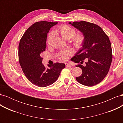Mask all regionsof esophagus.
Listing matches in <instances>:
<instances>
[{
    "label": "esophagus",
    "instance_id": "1",
    "mask_svg": "<svg viewBox=\"0 0 123 123\" xmlns=\"http://www.w3.org/2000/svg\"><path fill=\"white\" fill-rule=\"evenodd\" d=\"M65 65H66V67H72V65L68 64V63H66Z\"/></svg>",
    "mask_w": 123,
    "mask_h": 123
}]
</instances>
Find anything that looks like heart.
Segmentation results:
<instances>
[{
  "label": "heart",
  "mask_w": 123,
  "mask_h": 123,
  "mask_svg": "<svg viewBox=\"0 0 123 123\" xmlns=\"http://www.w3.org/2000/svg\"><path fill=\"white\" fill-rule=\"evenodd\" d=\"M54 32L60 34L65 39H70V42L76 49H80L83 47L85 41V35L82 33L76 34L75 29L66 25L58 26L54 30ZM54 37V33L50 32L47 37V43L50 45ZM72 54V51L67 49L61 51L58 54V58L62 61H67L69 56Z\"/></svg>",
  "instance_id": "1"
}]
</instances>
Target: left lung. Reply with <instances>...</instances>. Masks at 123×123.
Segmentation results:
<instances>
[{
	"label": "left lung",
	"mask_w": 123,
	"mask_h": 123,
	"mask_svg": "<svg viewBox=\"0 0 123 123\" xmlns=\"http://www.w3.org/2000/svg\"><path fill=\"white\" fill-rule=\"evenodd\" d=\"M85 35L84 45L71 61L79 64L82 74L76 77L79 83L93 86L104 79L109 70L112 59V48L108 36L98 25L85 21L69 23Z\"/></svg>",
	"instance_id": "8db88e82"
}]
</instances>
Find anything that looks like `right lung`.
<instances>
[{"mask_svg":"<svg viewBox=\"0 0 123 123\" xmlns=\"http://www.w3.org/2000/svg\"><path fill=\"white\" fill-rule=\"evenodd\" d=\"M58 23L46 21L33 24L25 32L18 46L19 62L23 71L31 83L40 87L53 84L65 64L56 62L46 68L42 64V53L45 51L47 34Z\"/></svg>","mask_w":123,"mask_h":123,"instance_id":"right-lung-1","label":"right lung"}]
</instances>
